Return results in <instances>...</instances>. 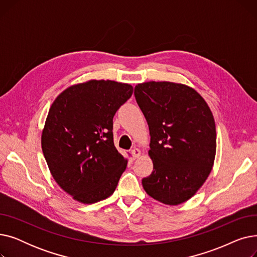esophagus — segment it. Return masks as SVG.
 Here are the masks:
<instances>
[{
    "mask_svg": "<svg viewBox=\"0 0 257 257\" xmlns=\"http://www.w3.org/2000/svg\"><path fill=\"white\" fill-rule=\"evenodd\" d=\"M131 154H132V157L136 159V158L140 157L141 151H140V149H138V148H133V149L131 150Z\"/></svg>",
    "mask_w": 257,
    "mask_h": 257,
    "instance_id": "34e87169",
    "label": "esophagus"
}]
</instances>
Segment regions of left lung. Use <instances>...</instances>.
<instances>
[{
    "label": "left lung",
    "mask_w": 257,
    "mask_h": 257,
    "mask_svg": "<svg viewBox=\"0 0 257 257\" xmlns=\"http://www.w3.org/2000/svg\"><path fill=\"white\" fill-rule=\"evenodd\" d=\"M134 96L149 125L153 172L143 178L146 193L168 205L192 198L212 169L217 133L205 100L173 82H146Z\"/></svg>",
    "instance_id": "obj_1"
}]
</instances>
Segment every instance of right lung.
Instances as JSON below:
<instances>
[{"mask_svg":"<svg viewBox=\"0 0 257 257\" xmlns=\"http://www.w3.org/2000/svg\"><path fill=\"white\" fill-rule=\"evenodd\" d=\"M129 84L90 80L53 102L42 136L44 156L64 192L91 204L111 196L127 167L113 144V116L132 96Z\"/></svg>","mask_w":257,"mask_h":257,"instance_id":"add662e5","label":"right lung"}]
</instances>
